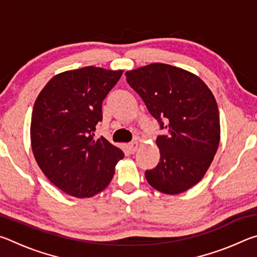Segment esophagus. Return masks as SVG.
I'll return each instance as SVG.
<instances>
[{
	"instance_id": "34e87169",
	"label": "esophagus",
	"mask_w": 257,
	"mask_h": 257,
	"mask_svg": "<svg viewBox=\"0 0 257 257\" xmlns=\"http://www.w3.org/2000/svg\"><path fill=\"white\" fill-rule=\"evenodd\" d=\"M138 149V143L137 142H133V143H129V144L127 145V150L130 154H134L135 152L137 151Z\"/></svg>"
}]
</instances>
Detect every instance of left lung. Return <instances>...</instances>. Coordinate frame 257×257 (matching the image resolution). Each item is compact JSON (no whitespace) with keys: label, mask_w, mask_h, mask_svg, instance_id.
I'll use <instances>...</instances> for the list:
<instances>
[{"label":"left lung","mask_w":257,"mask_h":257,"mask_svg":"<svg viewBox=\"0 0 257 257\" xmlns=\"http://www.w3.org/2000/svg\"><path fill=\"white\" fill-rule=\"evenodd\" d=\"M164 134L156 138L160 162L146 170L149 184L177 195L201 181L220 143L219 108L201 78L181 68L151 63L125 72Z\"/></svg>","instance_id":"obj_1"}]
</instances>
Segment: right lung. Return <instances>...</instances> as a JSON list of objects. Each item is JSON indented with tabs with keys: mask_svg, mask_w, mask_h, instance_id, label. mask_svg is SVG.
<instances>
[{
	"mask_svg": "<svg viewBox=\"0 0 257 257\" xmlns=\"http://www.w3.org/2000/svg\"><path fill=\"white\" fill-rule=\"evenodd\" d=\"M121 75L122 70L97 67L61 72L35 101L30 123L35 160L47 179L70 196L101 193L123 159V152L105 138H94L103 99Z\"/></svg>",
	"mask_w": 257,
	"mask_h": 257,
	"instance_id": "add662e5",
	"label": "right lung"
}]
</instances>
